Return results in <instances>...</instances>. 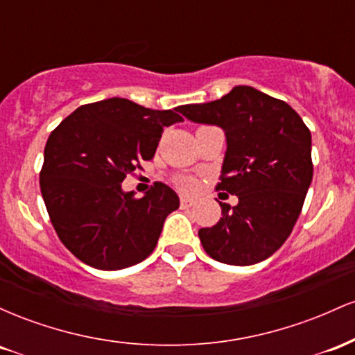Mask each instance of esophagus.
<instances>
[{
	"instance_id": "1",
	"label": "esophagus",
	"mask_w": 355,
	"mask_h": 355,
	"mask_svg": "<svg viewBox=\"0 0 355 355\" xmlns=\"http://www.w3.org/2000/svg\"><path fill=\"white\" fill-rule=\"evenodd\" d=\"M193 203H195L193 198L185 197V195H182V197H180V205L183 207V209H189V207L193 205Z\"/></svg>"
}]
</instances>
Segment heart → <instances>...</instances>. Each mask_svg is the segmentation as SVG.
Instances as JSON below:
<instances>
[{"instance_id": "b5f03b06", "label": "heart", "mask_w": 355, "mask_h": 355, "mask_svg": "<svg viewBox=\"0 0 355 355\" xmlns=\"http://www.w3.org/2000/svg\"><path fill=\"white\" fill-rule=\"evenodd\" d=\"M180 189L182 190H187V191H191L197 189V182H195V178H182L180 180Z\"/></svg>"}]
</instances>
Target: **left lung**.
I'll return each instance as SVG.
<instances>
[{
	"label": "left lung",
	"instance_id": "left-lung-1",
	"mask_svg": "<svg viewBox=\"0 0 355 355\" xmlns=\"http://www.w3.org/2000/svg\"><path fill=\"white\" fill-rule=\"evenodd\" d=\"M178 112L225 132L217 190L239 197L235 207L220 202L222 218L198 230L205 252L229 266L268 259L291 235L312 182V137L302 118L252 87H234L220 100L182 105Z\"/></svg>",
	"mask_w": 355,
	"mask_h": 355
}]
</instances>
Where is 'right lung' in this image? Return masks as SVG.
Returning a JSON list of instances; mask_svg holds the SVG:
<instances>
[{"label": "right lung", "instance_id": "add662e5", "mask_svg": "<svg viewBox=\"0 0 355 355\" xmlns=\"http://www.w3.org/2000/svg\"><path fill=\"white\" fill-rule=\"evenodd\" d=\"M177 110H152L126 98L76 108L44 146L40 187L63 245L100 270L140 263L153 252L178 195L157 182L141 198L121 182L152 160L164 126L183 118Z\"/></svg>", "mask_w": 355, "mask_h": 355}]
</instances>
